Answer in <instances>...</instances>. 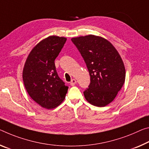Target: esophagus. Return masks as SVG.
Masks as SVG:
<instances>
[{
	"label": "esophagus",
	"mask_w": 149,
	"mask_h": 149,
	"mask_svg": "<svg viewBox=\"0 0 149 149\" xmlns=\"http://www.w3.org/2000/svg\"><path fill=\"white\" fill-rule=\"evenodd\" d=\"M76 84V80H75V79H72V81H71V82H70V85L72 86H74V85Z\"/></svg>",
	"instance_id": "obj_1"
}]
</instances>
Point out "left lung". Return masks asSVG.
Listing matches in <instances>:
<instances>
[{
    "label": "left lung",
    "instance_id": "obj_1",
    "mask_svg": "<svg viewBox=\"0 0 149 149\" xmlns=\"http://www.w3.org/2000/svg\"><path fill=\"white\" fill-rule=\"evenodd\" d=\"M87 65L90 84L84 92L94 106L105 107L116 97L125 81L124 63L114 46L104 38L89 34L72 38Z\"/></svg>",
    "mask_w": 149,
    "mask_h": 149
}]
</instances>
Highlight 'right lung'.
Wrapping results in <instances>:
<instances>
[{
    "label": "right lung",
    "mask_w": 149,
    "mask_h": 149,
    "mask_svg": "<svg viewBox=\"0 0 149 149\" xmlns=\"http://www.w3.org/2000/svg\"><path fill=\"white\" fill-rule=\"evenodd\" d=\"M66 40L58 36L42 40L28 54L24 65L22 78L28 95L47 109L60 105L68 92V87L58 77L54 63Z\"/></svg>",
    "instance_id": "obj_1"
}]
</instances>
